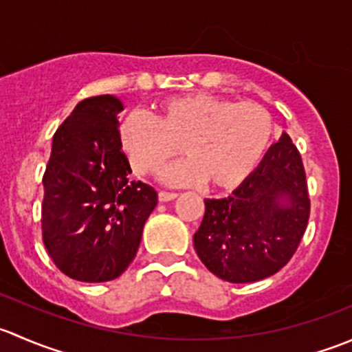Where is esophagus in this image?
<instances>
[{
    "label": "esophagus",
    "mask_w": 352,
    "mask_h": 352,
    "mask_svg": "<svg viewBox=\"0 0 352 352\" xmlns=\"http://www.w3.org/2000/svg\"><path fill=\"white\" fill-rule=\"evenodd\" d=\"M177 196H179V194H177V192H166V190H160V192H158V199L162 202L173 201V199H175Z\"/></svg>",
    "instance_id": "obj_1"
}]
</instances>
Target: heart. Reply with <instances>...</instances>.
<instances>
[{"instance_id":"obj_1","label":"heart","mask_w":352,"mask_h":352,"mask_svg":"<svg viewBox=\"0 0 352 352\" xmlns=\"http://www.w3.org/2000/svg\"><path fill=\"white\" fill-rule=\"evenodd\" d=\"M274 133V119L261 104L190 94L163 100L153 117L126 116L119 141L141 175H158L182 150L187 158L166 170V182H206L212 190H230L254 173Z\"/></svg>"}]
</instances>
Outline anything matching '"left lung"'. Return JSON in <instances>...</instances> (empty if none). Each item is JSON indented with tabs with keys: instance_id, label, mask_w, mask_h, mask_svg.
<instances>
[{
	"instance_id": "obj_1",
	"label": "left lung",
	"mask_w": 352,
	"mask_h": 352,
	"mask_svg": "<svg viewBox=\"0 0 352 352\" xmlns=\"http://www.w3.org/2000/svg\"><path fill=\"white\" fill-rule=\"evenodd\" d=\"M204 204L194 248L212 274L239 285L285 267L310 216L307 175L291 138L283 133L232 196L204 199Z\"/></svg>"
}]
</instances>
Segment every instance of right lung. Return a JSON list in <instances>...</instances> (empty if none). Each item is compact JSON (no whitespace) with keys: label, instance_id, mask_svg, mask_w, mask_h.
<instances>
[{"label":"right lung","instance_id":"add662e5","mask_svg":"<svg viewBox=\"0 0 352 352\" xmlns=\"http://www.w3.org/2000/svg\"><path fill=\"white\" fill-rule=\"evenodd\" d=\"M122 102L113 95L81 100L52 138L42 201V240L67 278H119L140 248L158 194L131 180L119 141Z\"/></svg>","mask_w":352,"mask_h":352}]
</instances>
